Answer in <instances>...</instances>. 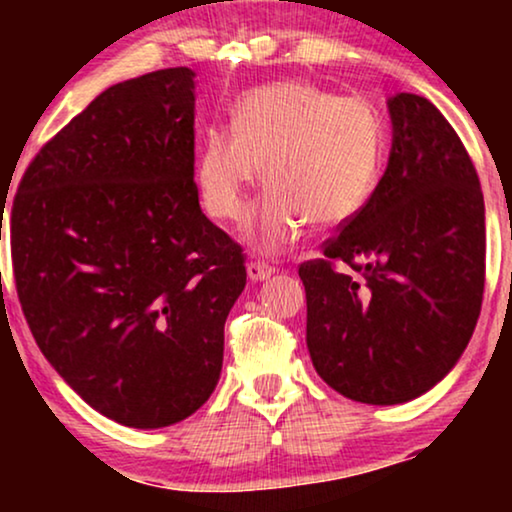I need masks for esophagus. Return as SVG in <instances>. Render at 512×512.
Returning a JSON list of instances; mask_svg holds the SVG:
<instances>
[{
    "mask_svg": "<svg viewBox=\"0 0 512 512\" xmlns=\"http://www.w3.org/2000/svg\"><path fill=\"white\" fill-rule=\"evenodd\" d=\"M272 274H274L272 264L260 262V260H252V262L248 264V276H250V281H264V279H269V276H272Z\"/></svg>",
    "mask_w": 512,
    "mask_h": 512,
    "instance_id": "obj_1",
    "label": "esophagus"
}]
</instances>
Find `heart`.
Returning a JSON list of instances; mask_svg holds the SVG:
<instances>
[{
    "mask_svg": "<svg viewBox=\"0 0 512 512\" xmlns=\"http://www.w3.org/2000/svg\"><path fill=\"white\" fill-rule=\"evenodd\" d=\"M383 149V122L361 98H337L308 81L252 88L236 103L231 129L211 127L199 146V199L214 219H240L264 166L272 190L250 216L248 240L276 252L310 221L354 219L378 185Z\"/></svg>",
    "mask_w": 512,
    "mask_h": 512,
    "instance_id": "b5f03b06",
    "label": "heart"
}]
</instances>
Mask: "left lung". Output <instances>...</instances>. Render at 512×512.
<instances>
[{
  "mask_svg": "<svg viewBox=\"0 0 512 512\" xmlns=\"http://www.w3.org/2000/svg\"><path fill=\"white\" fill-rule=\"evenodd\" d=\"M387 110L385 175L327 240L325 260L298 269L317 375L363 404H402L438 385L467 349L484 296V195L472 158L424 96L397 93Z\"/></svg>",
  "mask_w": 512,
  "mask_h": 512,
  "instance_id": "obj_1",
  "label": "left lung"
}]
</instances>
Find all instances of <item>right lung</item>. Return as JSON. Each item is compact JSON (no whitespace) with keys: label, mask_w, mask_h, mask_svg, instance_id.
<instances>
[{"label":"right lung","mask_w":512,"mask_h":512,"mask_svg":"<svg viewBox=\"0 0 512 512\" xmlns=\"http://www.w3.org/2000/svg\"><path fill=\"white\" fill-rule=\"evenodd\" d=\"M9 233L28 327L86 404L163 428L207 402L248 272L199 207L192 69L105 88L33 158Z\"/></svg>","instance_id":"obj_1"}]
</instances>
